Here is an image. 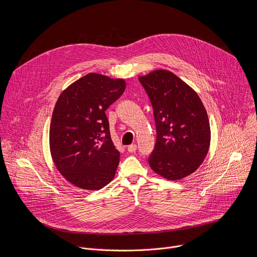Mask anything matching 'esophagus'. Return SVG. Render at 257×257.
Here are the masks:
<instances>
[{"instance_id": "esophagus-1", "label": "esophagus", "mask_w": 257, "mask_h": 257, "mask_svg": "<svg viewBox=\"0 0 257 257\" xmlns=\"http://www.w3.org/2000/svg\"><path fill=\"white\" fill-rule=\"evenodd\" d=\"M127 150H128L129 153H135L136 150H137V145L136 144H131V145L128 146Z\"/></svg>"}]
</instances>
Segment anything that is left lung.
Here are the masks:
<instances>
[{
    "label": "left lung",
    "mask_w": 257,
    "mask_h": 257,
    "mask_svg": "<svg viewBox=\"0 0 257 257\" xmlns=\"http://www.w3.org/2000/svg\"><path fill=\"white\" fill-rule=\"evenodd\" d=\"M138 78L153 104L157 127L151 168L171 181L191 175L210 144L209 120L201 99L171 71L155 70Z\"/></svg>",
    "instance_id": "8db88e82"
}]
</instances>
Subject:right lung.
I'll list each match as a JSON object with an SVG mask.
<instances>
[{"instance_id": "right-lung-1", "label": "right lung", "mask_w": 257, "mask_h": 257, "mask_svg": "<svg viewBox=\"0 0 257 257\" xmlns=\"http://www.w3.org/2000/svg\"><path fill=\"white\" fill-rule=\"evenodd\" d=\"M125 88L124 79L89 73L69 85L56 102L51 155L61 175L80 189H101L115 177L120 153L109 134L105 111Z\"/></svg>"}]
</instances>
